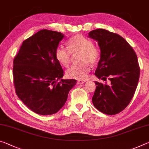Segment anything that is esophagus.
Instances as JSON below:
<instances>
[{
    "label": "esophagus",
    "mask_w": 149,
    "mask_h": 149,
    "mask_svg": "<svg viewBox=\"0 0 149 149\" xmlns=\"http://www.w3.org/2000/svg\"><path fill=\"white\" fill-rule=\"evenodd\" d=\"M86 81H87V80H86V79H79L78 81H77V84H83Z\"/></svg>",
    "instance_id": "1"
}]
</instances>
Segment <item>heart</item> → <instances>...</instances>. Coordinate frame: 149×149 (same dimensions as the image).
<instances>
[{"label":"heart","instance_id":"b5f03b06","mask_svg":"<svg viewBox=\"0 0 149 149\" xmlns=\"http://www.w3.org/2000/svg\"><path fill=\"white\" fill-rule=\"evenodd\" d=\"M68 49L58 46L56 49L55 56L56 60L61 64L67 66L71 60V53L81 52V61L82 62H89L95 64L100 58V51L97 47L93 46L90 39L87 38L81 35L72 37L68 42ZM89 72V68L86 63L81 64H74L66 71L68 77L77 79H84Z\"/></svg>","mask_w":149,"mask_h":149}]
</instances>
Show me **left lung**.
<instances>
[{"label": "left lung", "mask_w": 149, "mask_h": 149, "mask_svg": "<svg viewBox=\"0 0 149 149\" xmlns=\"http://www.w3.org/2000/svg\"><path fill=\"white\" fill-rule=\"evenodd\" d=\"M88 37L95 40L100 49V60L95 76L110 84L95 81L92 102L97 109L115 115L129 104L137 87L140 68L135 52L123 38L105 29L92 30Z\"/></svg>", "instance_id": "8db88e82"}]
</instances>
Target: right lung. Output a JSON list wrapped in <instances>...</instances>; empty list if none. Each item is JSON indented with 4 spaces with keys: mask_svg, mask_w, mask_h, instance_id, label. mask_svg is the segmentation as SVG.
<instances>
[{
    "mask_svg": "<svg viewBox=\"0 0 149 149\" xmlns=\"http://www.w3.org/2000/svg\"><path fill=\"white\" fill-rule=\"evenodd\" d=\"M63 38L61 32L42 30L23 42L14 59L16 95L38 115L57 113L77 83L74 79H62L63 71L56 58V49Z\"/></svg>",
    "mask_w": 149,
    "mask_h": 149,
    "instance_id": "add662e5",
    "label": "right lung"
}]
</instances>
